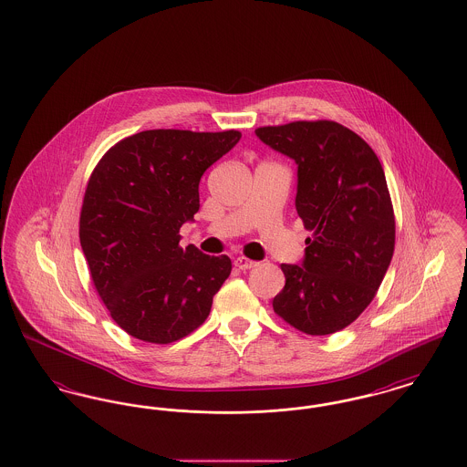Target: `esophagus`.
Wrapping results in <instances>:
<instances>
[{"instance_id": "34e87169", "label": "esophagus", "mask_w": 467, "mask_h": 467, "mask_svg": "<svg viewBox=\"0 0 467 467\" xmlns=\"http://www.w3.org/2000/svg\"><path fill=\"white\" fill-rule=\"evenodd\" d=\"M234 266L238 267V269H250V267L257 266V263L248 259V257H244V255H240V257L234 259Z\"/></svg>"}]
</instances>
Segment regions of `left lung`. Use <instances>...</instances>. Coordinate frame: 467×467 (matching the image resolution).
<instances>
[{
  "label": "left lung",
  "mask_w": 467,
  "mask_h": 467,
  "mask_svg": "<svg viewBox=\"0 0 467 467\" xmlns=\"http://www.w3.org/2000/svg\"><path fill=\"white\" fill-rule=\"evenodd\" d=\"M255 134L297 164L303 266L282 265L273 310L294 329L326 336L350 326L377 296L396 246V217L375 150L334 120L263 126Z\"/></svg>",
  "instance_id": "1"
}]
</instances>
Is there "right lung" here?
I'll use <instances>...</instances> for the list:
<instances>
[{"mask_svg":"<svg viewBox=\"0 0 467 467\" xmlns=\"http://www.w3.org/2000/svg\"><path fill=\"white\" fill-rule=\"evenodd\" d=\"M240 138L149 130L117 141L92 170L80 244L98 296L136 339L168 345L196 331L227 280V255L182 248L178 233L200 210L202 173Z\"/></svg>","mask_w":467,"mask_h":467,"instance_id":"add662e5","label":"right lung"}]
</instances>
